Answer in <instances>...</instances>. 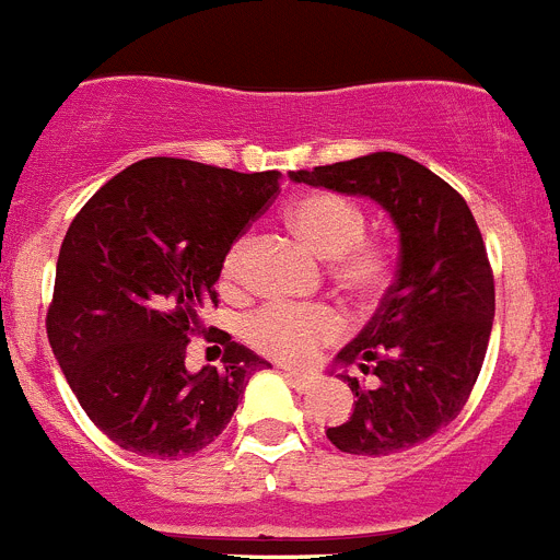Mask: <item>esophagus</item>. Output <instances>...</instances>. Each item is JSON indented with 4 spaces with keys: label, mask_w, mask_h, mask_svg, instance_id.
Returning <instances> with one entry per match:
<instances>
[{
    "label": "esophagus",
    "mask_w": 560,
    "mask_h": 560,
    "mask_svg": "<svg viewBox=\"0 0 560 560\" xmlns=\"http://www.w3.org/2000/svg\"><path fill=\"white\" fill-rule=\"evenodd\" d=\"M283 375L289 378V384L294 389H300V393H308L311 387H316V375L314 373H305V370H291L285 368Z\"/></svg>",
    "instance_id": "obj_1"
}]
</instances>
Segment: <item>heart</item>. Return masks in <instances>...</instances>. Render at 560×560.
Returning <instances> with one entry per match:
<instances>
[{
	"mask_svg": "<svg viewBox=\"0 0 560 560\" xmlns=\"http://www.w3.org/2000/svg\"><path fill=\"white\" fill-rule=\"evenodd\" d=\"M291 230L303 237L316 255L328 257L334 283L359 300H370L384 289L389 277L387 244L378 237H368V215L355 201L339 192L314 190L296 196L285 210ZM252 237H237L221 264L224 285H237L244 280L249 260ZM244 339L260 353L280 361H300L334 341L341 330V319L328 305H266L244 319Z\"/></svg>",
	"mask_w": 560,
	"mask_h": 560,
	"instance_id": "b5f03b06",
	"label": "heart"
}]
</instances>
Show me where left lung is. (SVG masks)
I'll return each instance as SVG.
<instances>
[{
    "instance_id": "8db88e82",
    "label": "left lung",
    "mask_w": 560,
    "mask_h": 560,
    "mask_svg": "<svg viewBox=\"0 0 560 560\" xmlns=\"http://www.w3.org/2000/svg\"><path fill=\"white\" fill-rule=\"evenodd\" d=\"M291 179L368 196L398 230L395 283L334 361L355 364L375 384L341 373L355 409L328 440L359 457L407 452L463 412L482 370L497 303L482 232L463 196L404 153H368Z\"/></svg>"
}]
</instances>
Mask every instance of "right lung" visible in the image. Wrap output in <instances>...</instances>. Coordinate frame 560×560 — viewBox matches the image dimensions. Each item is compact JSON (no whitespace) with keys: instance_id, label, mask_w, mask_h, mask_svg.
<instances>
[{"instance_id":"right-lung-1","label":"right lung","mask_w":560,"mask_h":560,"mask_svg":"<svg viewBox=\"0 0 560 560\" xmlns=\"http://www.w3.org/2000/svg\"><path fill=\"white\" fill-rule=\"evenodd\" d=\"M280 192V173H237L173 156L133 162L69 224L47 336L89 420L126 452L182 459L230 423L269 361L224 341V364L185 368L221 264Z\"/></svg>"}]
</instances>
